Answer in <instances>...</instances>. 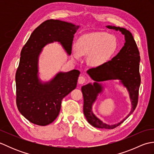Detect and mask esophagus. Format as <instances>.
<instances>
[{
	"mask_svg": "<svg viewBox=\"0 0 154 154\" xmlns=\"http://www.w3.org/2000/svg\"><path fill=\"white\" fill-rule=\"evenodd\" d=\"M86 82V79L83 76H81L79 77V79H78V83L79 84H83Z\"/></svg>",
	"mask_w": 154,
	"mask_h": 154,
	"instance_id": "obj_1",
	"label": "esophagus"
}]
</instances>
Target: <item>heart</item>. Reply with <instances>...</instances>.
Here are the masks:
<instances>
[{
  "label": "heart",
  "instance_id": "b5f03b06",
  "mask_svg": "<svg viewBox=\"0 0 154 154\" xmlns=\"http://www.w3.org/2000/svg\"><path fill=\"white\" fill-rule=\"evenodd\" d=\"M116 48L117 41L113 35L106 32H91L81 35L78 39L76 43L77 52L75 55H88V63L97 67L105 63Z\"/></svg>",
  "mask_w": 154,
  "mask_h": 154
}]
</instances>
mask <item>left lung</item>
I'll return each instance as SVG.
<instances>
[{
	"label": "left lung",
	"instance_id": "obj_1",
	"mask_svg": "<svg viewBox=\"0 0 154 154\" xmlns=\"http://www.w3.org/2000/svg\"><path fill=\"white\" fill-rule=\"evenodd\" d=\"M106 28L121 32L125 38V43L120 52L112 60L97 67L89 69L87 72L92 79L95 81L93 85L89 83L81 88L84 104L83 112L88 122L99 128L113 129L122 124L134 110L138 101L139 88L141 82L139 72L140 56L138 48L133 35L126 29L114 26H106ZM120 80L129 91L132 103V109L129 114L120 123L109 125L102 122L94 115L92 111V104L97 94L102 92L103 87L99 83L101 81Z\"/></svg>",
	"mask_w": 154,
	"mask_h": 154
}]
</instances>
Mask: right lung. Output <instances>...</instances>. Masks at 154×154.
<instances>
[{"instance_id":"right-lung-1","label":"right lung","mask_w":154,"mask_h":154,"mask_svg":"<svg viewBox=\"0 0 154 154\" xmlns=\"http://www.w3.org/2000/svg\"><path fill=\"white\" fill-rule=\"evenodd\" d=\"M79 28L72 23L48 20L35 29L22 48L15 77L16 105L30 122L46 126L54 122L62 99L76 88L80 74L77 69L60 72L50 81L42 83L38 77V59L42 48L54 42H60L70 55Z\"/></svg>"}]
</instances>
